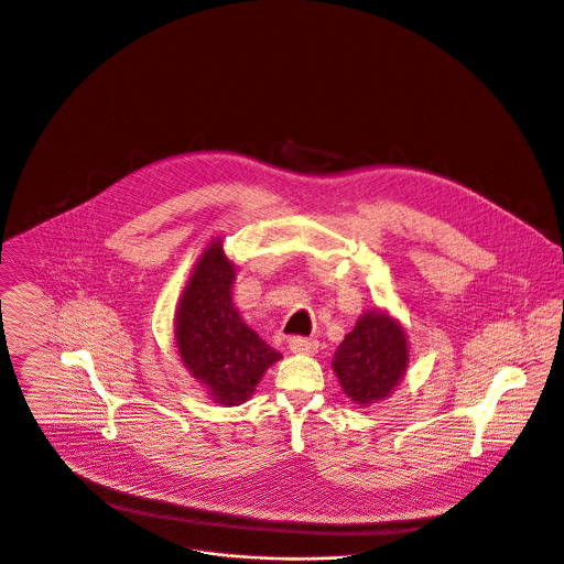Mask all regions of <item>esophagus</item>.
Here are the masks:
<instances>
[{
    "label": "esophagus",
    "mask_w": 564,
    "mask_h": 564,
    "mask_svg": "<svg viewBox=\"0 0 564 564\" xmlns=\"http://www.w3.org/2000/svg\"><path fill=\"white\" fill-rule=\"evenodd\" d=\"M290 349L294 354H313L317 349V341L308 337H290Z\"/></svg>",
    "instance_id": "34e87169"
}]
</instances>
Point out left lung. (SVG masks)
Instances as JSON below:
<instances>
[{
	"label": "left lung",
	"mask_w": 564,
	"mask_h": 564,
	"mask_svg": "<svg viewBox=\"0 0 564 564\" xmlns=\"http://www.w3.org/2000/svg\"><path fill=\"white\" fill-rule=\"evenodd\" d=\"M408 367V341L387 313H365L335 351L333 369L347 397L369 405L389 397Z\"/></svg>",
	"instance_id": "left-lung-1"
}]
</instances>
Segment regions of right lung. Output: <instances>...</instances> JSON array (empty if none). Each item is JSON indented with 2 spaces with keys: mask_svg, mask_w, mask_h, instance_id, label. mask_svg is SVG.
I'll return each instance as SVG.
<instances>
[{
  "mask_svg": "<svg viewBox=\"0 0 564 564\" xmlns=\"http://www.w3.org/2000/svg\"><path fill=\"white\" fill-rule=\"evenodd\" d=\"M234 274L220 240L213 242L197 261L175 315V339L186 369L225 405L247 401L263 371L281 358L234 308Z\"/></svg>",
  "mask_w": 564,
  "mask_h": 564,
  "instance_id": "right-lung-1",
  "label": "right lung"
}]
</instances>
